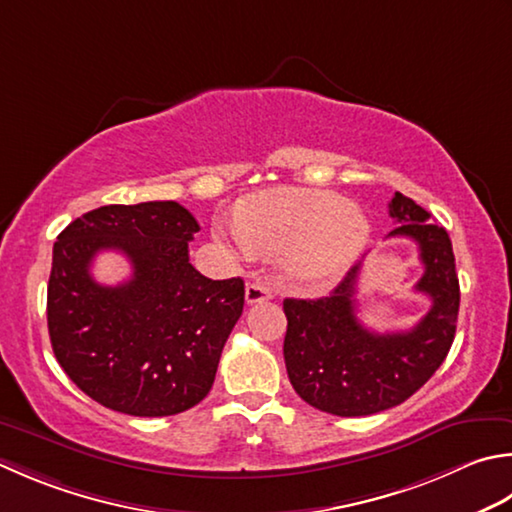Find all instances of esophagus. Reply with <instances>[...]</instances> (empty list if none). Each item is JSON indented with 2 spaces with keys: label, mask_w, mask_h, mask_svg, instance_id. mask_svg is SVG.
I'll use <instances>...</instances> for the list:
<instances>
[{
  "label": "esophagus",
  "mask_w": 512,
  "mask_h": 512,
  "mask_svg": "<svg viewBox=\"0 0 512 512\" xmlns=\"http://www.w3.org/2000/svg\"><path fill=\"white\" fill-rule=\"evenodd\" d=\"M273 297V288L266 282H250L246 284V304H259Z\"/></svg>",
  "instance_id": "obj_1"
}]
</instances>
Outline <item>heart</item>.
<instances>
[{"label": "heart", "instance_id": "obj_1", "mask_svg": "<svg viewBox=\"0 0 512 512\" xmlns=\"http://www.w3.org/2000/svg\"><path fill=\"white\" fill-rule=\"evenodd\" d=\"M368 233L362 210L330 190H270L239 206L233 222H213L215 239L230 255L284 253L290 273L306 284L342 273L362 253Z\"/></svg>", "mask_w": 512, "mask_h": 512}]
</instances>
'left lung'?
<instances>
[{
  "instance_id": "obj_1",
  "label": "left lung",
  "mask_w": 512,
  "mask_h": 512,
  "mask_svg": "<svg viewBox=\"0 0 512 512\" xmlns=\"http://www.w3.org/2000/svg\"><path fill=\"white\" fill-rule=\"evenodd\" d=\"M388 237H408L419 248L424 275L417 293L430 299L422 322L404 333H373L357 319L353 266L328 297L284 299L288 319L284 359L288 379L306 404L339 417L375 415L417 393L442 366L455 339L459 279L446 228L413 199L395 193Z\"/></svg>"
}]
</instances>
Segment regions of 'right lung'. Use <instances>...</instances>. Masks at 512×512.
<instances>
[{
  "label": "right lung",
  "mask_w": 512,
  "mask_h": 512,
  "mask_svg": "<svg viewBox=\"0 0 512 512\" xmlns=\"http://www.w3.org/2000/svg\"><path fill=\"white\" fill-rule=\"evenodd\" d=\"M197 219L177 202L110 204L70 222L53 246L48 335L77 388L117 413L177 415L213 388L219 357L244 310V282L208 279L188 262ZM102 249L129 257L134 275L97 285Z\"/></svg>",
  "instance_id": "1"
}]
</instances>
